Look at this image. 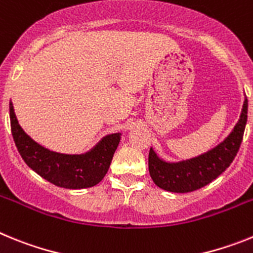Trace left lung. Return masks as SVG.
Instances as JSON below:
<instances>
[{
	"label": "left lung",
	"mask_w": 253,
	"mask_h": 253,
	"mask_svg": "<svg viewBox=\"0 0 253 253\" xmlns=\"http://www.w3.org/2000/svg\"><path fill=\"white\" fill-rule=\"evenodd\" d=\"M247 109L249 101L245 99L240 120L231 134L218 146L198 157L180 162H166L151 148L148 169L154 184L171 193H190L215 180L229 167L240 149L247 123Z\"/></svg>",
	"instance_id": "8db88e82"
}]
</instances>
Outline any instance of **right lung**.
<instances>
[{"label":"right lung","mask_w":253,"mask_h":253,"mask_svg":"<svg viewBox=\"0 0 253 253\" xmlns=\"http://www.w3.org/2000/svg\"><path fill=\"white\" fill-rule=\"evenodd\" d=\"M10 122L15 144L26 165L46 181L64 189H84L99 184L110 167L122 135L109 134L84 154H63L44 148L22 130L12 102Z\"/></svg>","instance_id":"obj_1"}]
</instances>
